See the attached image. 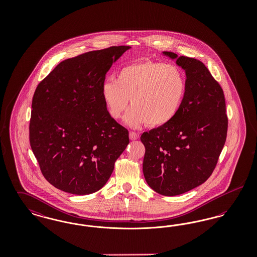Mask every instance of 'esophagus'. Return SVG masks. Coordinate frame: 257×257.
I'll return each mask as SVG.
<instances>
[{"mask_svg":"<svg viewBox=\"0 0 257 257\" xmlns=\"http://www.w3.org/2000/svg\"><path fill=\"white\" fill-rule=\"evenodd\" d=\"M129 138H130V140H132V141H136V140H138V139L140 138V134L137 133V132L131 131V132L129 133Z\"/></svg>","mask_w":257,"mask_h":257,"instance_id":"1","label":"esophagus"}]
</instances>
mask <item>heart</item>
I'll list each match as a JSON object with an SVG mask.
<instances>
[{
  "label": "heart",
  "instance_id": "1",
  "mask_svg": "<svg viewBox=\"0 0 257 257\" xmlns=\"http://www.w3.org/2000/svg\"><path fill=\"white\" fill-rule=\"evenodd\" d=\"M187 90L182 70L171 63L151 60L124 65L115 80L101 86V96L110 116L118 119L129 106L125 122L131 127L148 124L161 127L171 122L182 107Z\"/></svg>",
  "mask_w": 257,
  "mask_h": 257
}]
</instances>
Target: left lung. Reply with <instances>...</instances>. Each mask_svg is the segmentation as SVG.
<instances>
[{"label": "left lung", "instance_id": "1", "mask_svg": "<svg viewBox=\"0 0 257 257\" xmlns=\"http://www.w3.org/2000/svg\"><path fill=\"white\" fill-rule=\"evenodd\" d=\"M186 72L182 107L171 122L141 136L146 147L144 175L151 189L177 196L204 183L223 148L228 119L220 84L203 62L165 52Z\"/></svg>", "mask_w": 257, "mask_h": 257}]
</instances>
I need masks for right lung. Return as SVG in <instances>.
<instances>
[{
    "label": "right lung",
    "instance_id": "obj_1",
    "mask_svg": "<svg viewBox=\"0 0 257 257\" xmlns=\"http://www.w3.org/2000/svg\"><path fill=\"white\" fill-rule=\"evenodd\" d=\"M129 46L90 51L60 62L37 86L32 102L30 145L51 185L89 195L110 178L129 144L128 130L107 110L101 86Z\"/></svg>",
    "mask_w": 257,
    "mask_h": 257
}]
</instances>
